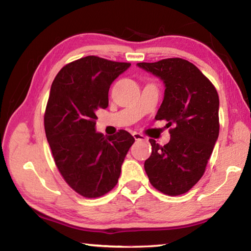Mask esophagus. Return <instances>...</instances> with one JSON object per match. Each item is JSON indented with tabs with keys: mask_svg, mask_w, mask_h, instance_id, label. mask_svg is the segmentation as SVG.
<instances>
[{
	"mask_svg": "<svg viewBox=\"0 0 251 251\" xmlns=\"http://www.w3.org/2000/svg\"><path fill=\"white\" fill-rule=\"evenodd\" d=\"M133 136H134V138L136 139V141H145V139H146L145 136H143L142 134H139V133H133Z\"/></svg>",
	"mask_w": 251,
	"mask_h": 251,
	"instance_id": "esophagus-1",
	"label": "esophagus"
}]
</instances>
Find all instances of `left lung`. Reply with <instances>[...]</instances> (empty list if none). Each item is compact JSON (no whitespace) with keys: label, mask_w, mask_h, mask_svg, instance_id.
I'll return each mask as SVG.
<instances>
[{"label":"left lung","mask_w":251,"mask_h":251,"mask_svg":"<svg viewBox=\"0 0 251 251\" xmlns=\"http://www.w3.org/2000/svg\"><path fill=\"white\" fill-rule=\"evenodd\" d=\"M165 85L157 121H166L171 141L159 146L150 139L151 155L145 161L151 184L159 192L178 196L201 179L219 135V97L214 85L192 63L167 58L137 63Z\"/></svg>","instance_id":"left-lung-1"}]
</instances>
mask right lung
I'll list each match as a JSON object with an SVG mask.
<instances>
[{"instance_id": "obj_1", "label": "right lung", "mask_w": 251, "mask_h": 251, "mask_svg": "<svg viewBox=\"0 0 251 251\" xmlns=\"http://www.w3.org/2000/svg\"><path fill=\"white\" fill-rule=\"evenodd\" d=\"M129 63L86 56L65 65L50 86L44 127L55 164L67 184L87 198L116 186L135 138L128 131H96V112L108 106L112 83Z\"/></svg>"}]
</instances>
